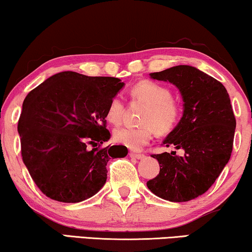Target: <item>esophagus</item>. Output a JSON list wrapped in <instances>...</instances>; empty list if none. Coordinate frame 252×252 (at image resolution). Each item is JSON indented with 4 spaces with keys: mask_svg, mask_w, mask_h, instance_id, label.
I'll list each match as a JSON object with an SVG mask.
<instances>
[{
    "mask_svg": "<svg viewBox=\"0 0 252 252\" xmlns=\"http://www.w3.org/2000/svg\"><path fill=\"white\" fill-rule=\"evenodd\" d=\"M131 158H137V160H141V158H145V155L144 154H138V153H132V152H131V153L129 154Z\"/></svg>",
    "mask_w": 252,
    "mask_h": 252,
    "instance_id": "1",
    "label": "esophagus"
}]
</instances>
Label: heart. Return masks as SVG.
Masks as SVG:
<instances>
[{"label":"heart","mask_w":252,"mask_h":252,"mask_svg":"<svg viewBox=\"0 0 252 252\" xmlns=\"http://www.w3.org/2000/svg\"><path fill=\"white\" fill-rule=\"evenodd\" d=\"M130 97L143 102L146 108L141 114L140 126H122L114 131V139L130 150L138 151L150 143L154 130L158 134L171 132L182 116V105L171 95L168 87L154 81H141L130 89ZM125 114L122 99L115 95L108 102L106 120L119 125Z\"/></svg>","instance_id":"1"}]
</instances>
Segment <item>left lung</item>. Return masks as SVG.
<instances>
[{
    "mask_svg": "<svg viewBox=\"0 0 252 252\" xmlns=\"http://www.w3.org/2000/svg\"><path fill=\"white\" fill-rule=\"evenodd\" d=\"M150 75L172 83L182 94L183 116L163 145L183 150L184 155H152L160 172L147 187L163 200L190 201L210 189L231 158L236 126L231 99L219 81L195 67L179 65Z\"/></svg>",
    "mask_w": 252,
    "mask_h": 252,
    "instance_id": "left-lung-1",
    "label": "left lung"
}]
</instances>
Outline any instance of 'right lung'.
Instances as JSON below:
<instances>
[{"label": "right lung", "mask_w": 252, "mask_h": 252, "mask_svg": "<svg viewBox=\"0 0 252 252\" xmlns=\"http://www.w3.org/2000/svg\"><path fill=\"white\" fill-rule=\"evenodd\" d=\"M123 87L116 77L62 72L26 95L18 121L21 157L48 197L76 203L94 196L107 179L109 158L126 157L122 145L100 147L111 138L108 102Z\"/></svg>", "instance_id": "add662e5"}]
</instances>
